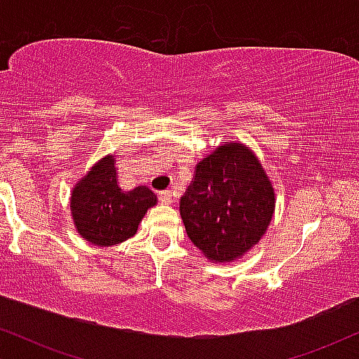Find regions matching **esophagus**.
Returning a JSON list of instances; mask_svg holds the SVG:
<instances>
[{"label":"esophagus","mask_w":359,"mask_h":359,"mask_svg":"<svg viewBox=\"0 0 359 359\" xmlns=\"http://www.w3.org/2000/svg\"><path fill=\"white\" fill-rule=\"evenodd\" d=\"M158 201L162 204H172L174 203V197H172L170 191H162V192H158Z\"/></svg>","instance_id":"obj_1"}]
</instances>
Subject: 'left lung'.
<instances>
[{"label": "left lung", "mask_w": 359, "mask_h": 359, "mask_svg": "<svg viewBox=\"0 0 359 359\" xmlns=\"http://www.w3.org/2000/svg\"><path fill=\"white\" fill-rule=\"evenodd\" d=\"M273 208L269 177L240 143L217 148L197 163L180 199L187 236L214 262H231L253 248L269 228Z\"/></svg>", "instance_id": "8db88e82"}]
</instances>
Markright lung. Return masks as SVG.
<instances>
[{"instance_id":"add662e5","label":"right lung","mask_w":359,"mask_h":359,"mask_svg":"<svg viewBox=\"0 0 359 359\" xmlns=\"http://www.w3.org/2000/svg\"><path fill=\"white\" fill-rule=\"evenodd\" d=\"M156 196L148 187L123 191L113 156H104L74 187L71 211L77 231L97 246H113L137 233L138 222Z\"/></svg>"}]
</instances>
